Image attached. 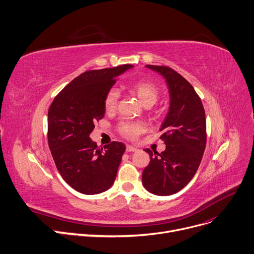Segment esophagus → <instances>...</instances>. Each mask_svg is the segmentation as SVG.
I'll return each mask as SVG.
<instances>
[{
	"instance_id": "1",
	"label": "esophagus",
	"mask_w": 254,
	"mask_h": 254,
	"mask_svg": "<svg viewBox=\"0 0 254 254\" xmlns=\"http://www.w3.org/2000/svg\"><path fill=\"white\" fill-rule=\"evenodd\" d=\"M136 151H138L137 148H134L130 145H127V152H136Z\"/></svg>"
}]
</instances>
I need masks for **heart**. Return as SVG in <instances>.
<instances>
[{
  "mask_svg": "<svg viewBox=\"0 0 254 254\" xmlns=\"http://www.w3.org/2000/svg\"><path fill=\"white\" fill-rule=\"evenodd\" d=\"M131 91L137 95L140 102L145 107H151L152 105H154L159 97L158 87L154 82L148 80H139L134 82L131 86ZM120 96L121 94L116 89H111L107 92L104 99V106L106 111H113L116 109ZM118 129H120L124 137L129 140H134L139 134L145 131L146 127L142 123L123 122L118 126Z\"/></svg>",
  "mask_w": 254,
  "mask_h": 254,
  "instance_id": "obj_1",
  "label": "heart"
}]
</instances>
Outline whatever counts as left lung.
Returning <instances> with one entry per match:
<instances>
[{"label":"left lung","instance_id":"obj_1","mask_svg":"<svg viewBox=\"0 0 254 254\" xmlns=\"http://www.w3.org/2000/svg\"><path fill=\"white\" fill-rule=\"evenodd\" d=\"M159 73L167 84L170 108L163 121L161 153L145 149L150 163L144 168L142 183L147 191L158 196L181 191L193 179L206 146L205 111L192 84L167 66L146 65Z\"/></svg>","mask_w":254,"mask_h":254}]
</instances>
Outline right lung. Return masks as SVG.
<instances>
[{
	"label": "right lung",
	"mask_w": 254,
	"mask_h": 254,
	"mask_svg": "<svg viewBox=\"0 0 254 254\" xmlns=\"http://www.w3.org/2000/svg\"><path fill=\"white\" fill-rule=\"evenodd\" d=\"M132 67L126 64L83 72L67 84L49 108V148L63 180L79 193H102L115 181L125 144L112 142L100 148L90 133L105 115L104 99L116 77Z\"/></svg>",
	"instance_id": "1"
}]
</instances>
